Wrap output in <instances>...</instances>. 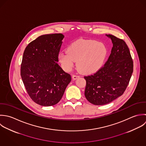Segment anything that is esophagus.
Returning <instances> with one entry per match:
<instances>
[{"label":"esophagus","instance_id":"1","mask_svg":"<svg viewBox=\"0 0 146 146\" xmlns=\"http://www.w3.org/2000/svg\"><path fill=\"white\" fill-rule=\"evenodd\" d=\"M72 78L73 80H76V79H77L78 78H79V76H78V75H73L72 76Z\"/></svg>","mask_w":146,"mask_h":146}]
</instances>
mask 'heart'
Returning <instances> with one entry per match:
<instances>
[{"label": "heart", "instance_id": "obj_1", "mask_svg": "<svg viewBox=\"0 0 146 146\" xmlns=\"http://www.w3.org/2000/svg\"><path fill=\"white\" fill-rule=\"evenodd\" d=\"M107 54L105 45L94 40H78L71 44L67 52H60L58 58L63 68L70 71L76 62L77 70L82 74L94 73L102 66Z\"/></svg>", "mask_w": 146, "mask_h": 146}]
</instances>
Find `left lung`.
<instances>
[{"instance_id": "8db88e82", "label": "left lung", "mask_w": 146, "mask_h": 146, "mask_svg": "<svg viewBox=\"0 0 146 146\" xmlns=\"http://www.w3.org/2000/svg\"><path fill=\"white\" fill-rule=\"evenodd\" d=\"M111 39L113 48L105 64L92 75L84 76V95L92 104H109L124 93L133 72V61L126 42L114 36Z\"/></svg>"}]
</instances>
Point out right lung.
<instances>
[{"label":"right lung","mask_w":146,"mask_h":146,"mask_svg":"<svg viewBox=\"0 0 146 146\" xmlns=\"http://www.w3.org/2000/svg\"><path fill=\"white\" fill-rule=\"evenodd\" d=\"M64 37L61 33L42 35L29 43L23 54L22 80L29 96L41 106L59 102L71 80L57 63Z\"/></svg>","instance_id":"obj_1"}]
</instances>
